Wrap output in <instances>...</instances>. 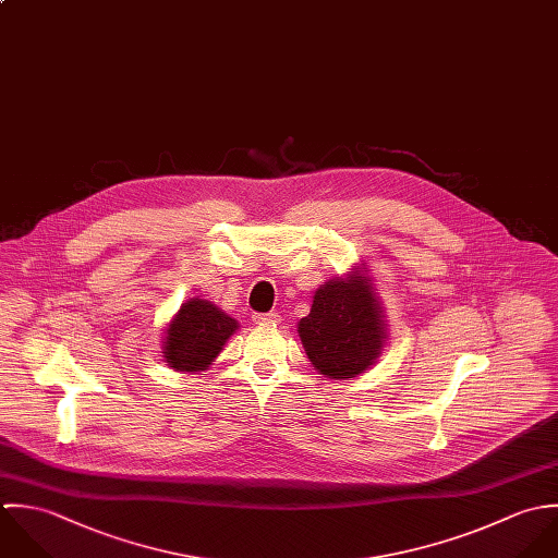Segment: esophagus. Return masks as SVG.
Returning <instances> with one entry per match:
<instances>
[{"mask_svg":"<svg viewBox=\"0 0 558 558\" xmlns=\"http://www.w3.org/2000/svg\"><path fill=\"white\" fill-rule=\"evenodd\" d=\"M252 319H254V324H258V326H278V324H280V315H278V313L254 315Z\"/></svg>","mask_w":558,"mask_h":558,"instance_id":"esophagus-1","label":"esophagus"}]
</instances>
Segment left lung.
<instances>
[{
    "label": "left lung",
    "instance_id": "obj_1",
    "mask_svg": "<svg viewBox=\"0 0 558 558\" xmlns=\"http://www.w3.org/2000/svg\"><path fill=\"white\" fill-rule=\"evenodd\" d=\"M375 291L364 263L315 291L298 335L311 364L324 377L353 379L381 355L388 324Z\"/></svg>",
    "mask_w": 558,
    "mask_h": 558
}]
</instances>
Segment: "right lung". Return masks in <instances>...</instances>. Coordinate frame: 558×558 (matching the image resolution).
Masks as SVG:
<instances>
[{"instance_id":"add662e5","label":"right lung","mask_w":558,"mask_h":558,"mask_svg":"<svg viewBox=\"0 0 558 558\" xmlns=\"http://www.w3.org/2000/svg\"><path fill=\"white\" fill-rule=\"evenodd\" d=\"M236 330V319L226 315L214 302L192 298L181 304L163 330V362L181 373L207 371Z\"/></svg>"}]
</instances>
